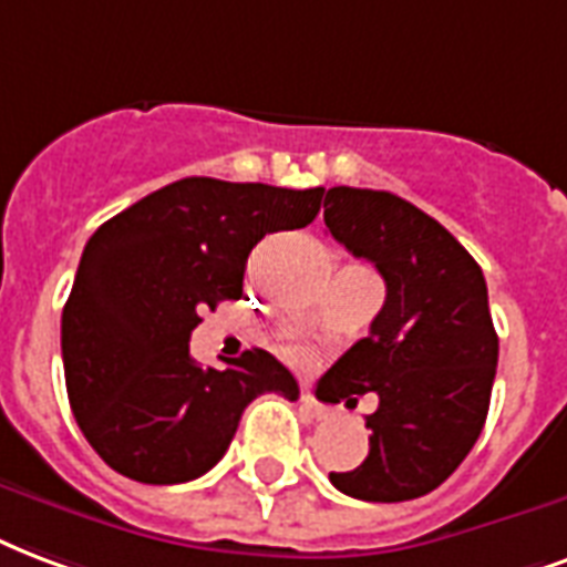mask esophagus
<instances>
[{"label": "esophagus", "instance_id": "esophagus-1", "mask_svg": "<svg viewBox=\"0 0 567 567\" xmlns=\"http://www.w3.org/2000/svg\"><path fill=\"white\" fill-rule=\"evenodd\" d=\"M301 410L308 412V419H313V421H322V419H329V412H326V406H319L317 400L310 398V394H301Z\"/></svg>", "mask_w": 567, "mask_h": 567}]
</instances>
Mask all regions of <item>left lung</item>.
Segmentation results:
<instances>
[{"label": "left lung", "instance_id": "1", "mask_svg": "<svg viewBox=\"0 0 567 567\" xmlns=\"http://www.w3.org/2000/svg\"><path fill=\"white\" fill-rule=\"evenodd\" d=\"M322 218L385 280L370 334L317 385L329 403L352 406L368 391L380 398L364 463L329 478L352 499H419L461 466L487 421L499 361L487 284L440 220L389 190L329 187Z\"/></svg>", "mask_w": 567, "mask_h": 567}]
</instances>
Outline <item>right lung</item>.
Returning <instances> with one entry per match:
<instances>
[{
	"mask_svg": "<svg viewBox=\"0 0 567 567\" xmlns=\"http://www.w3.org/2000/svg\"><path fill=\"white\" fill-rule=\"evenodd\" d=\"M322 187L190 176L95 229L62 310L71 412L97 457L125 478L182 484L227 454L259 394L299 400L266 349L227 368L190 359L199 310L241 296L248 254L268 233L308 227Z\"/></svg>",
	"mask_w": 567,
	"mask_h": 567,
	"instance_id": "1",
	"label": "right lung"
}]
</instances>
